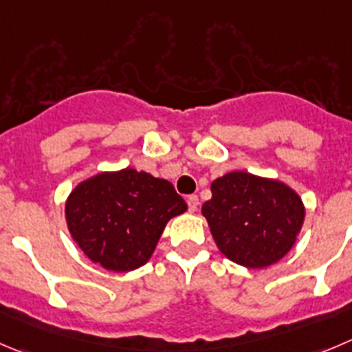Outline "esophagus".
Here are the masks:
<instances>
[{
  "label": "esophagus",
  "mask_w": 352,
  "mask_h": 352,
  "mask_svg": "<svg viewBox=\"0 0 352 352\" xmlns=\"http://www.w3.org/2000/svg\"><path fill=\"white\" fill-rule=\"evenodd\" d=\"M186 204H188L190 212H195L197 207H199V197H197V195H190L188 199H186Z\"/></svg>",
  "instance_id": "1"
}]
</instances>
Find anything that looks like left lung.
<instances>
[{
  "instance_id": "obj_1",
  "label": "left lung",
  "mask_w": 352,
  "mask_h": 352,
  "mask_svg": "<svg viewBox=\"0 0 352 352\" xmlns=\"http://www.w3.org/2000/svg\"><path fill=\"white\" fill-rule=\"evenodd\" d=\"M210 192L202 214L217 249L230 261L259 270L292 249L306 209L285 183L233 170L214 179Z\"/></svg>"
}]
</instances>
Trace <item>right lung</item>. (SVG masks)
<instances>
[{
  "instance_id": "1",
  "label": "right lung",
  "mask_w": 352,
  "mask_h": 352,
  "mask_svg": "<svg viewBox=\"0 0 352 352\" xmlns=\"http://www.w3.org/2000/svg\"><path fill=\"white\" fill-rule=\"evenodd\" d=\"M186 209L167 179L126 167L79 183L65 202V219L93 263L126 273L148 263L167 221Z\"/></svg>"
}]
</instances>
